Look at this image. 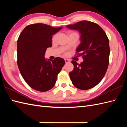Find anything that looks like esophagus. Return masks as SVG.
<instances>
[{
  "label": "esophagus",
  "mask_w": 127,
  "mask_h": 127,
  "mask_svg": "<svg viewBox=\"0 0 127 127\" xmlns=\"http://www.w3.org/2000/svg\"><path fill=\"white\" fill-rule=\"evenodd\" d=\"M64 61H65L66 63H68L70 62V61L69 60V59H64Z\"/></svg>",
  "instance_id": "1"
}]
</instances>
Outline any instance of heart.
<instances>
[{
    "mask_svg": "<svg viewBox=\"0 0 127 127\" xmlns=\"http://www.w3.org/2000/svg\"><path fill=\"white\" fill-rule=\"evenodd\" d=\"M56 36H57V35H55V36H54V37H53V39H52L53 41H55V40L56 39Z\"/></svg>",
    "mask_w": 127,
    "mask_h": 127,
    "instance_id": "obj_1",
    "label": "heart"
}]
</instances>
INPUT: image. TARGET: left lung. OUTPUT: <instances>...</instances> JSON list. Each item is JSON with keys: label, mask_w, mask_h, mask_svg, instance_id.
<instances>
[{"label": "left lung", "mask_w": 127, "mask_h": 127, "mask_svg": "<svg viewBox=\"0 0 127 127\" xmlns=\"http://www.w3.org/2000/svg\"><path fill=\"white\" fill-rule=\"evenodd\" d=\"M66 27L79 32L81 43L76 51L83 59L80 64L71 61L74 69L70 72V77L75 87L89 90L98 85L106 72L110 56L109 39L100 27L90 21H82Z\"/></svg>", "instance_id": "8db88e82"}]
</instances>
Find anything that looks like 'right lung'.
<instances>
[{
	"label": "right lung",
	"instance_id": "1",
	"mask_svg": "<svg viewBox=\"0 0 127 127\" xmlns=\"http://www.w3.org/2000/svg\"><path fill=\"white\" fill-rule=\"evenodd\" d=\"M62 27L33 24L27 26L18 37V69L27 83L35 90L46 92L52 88L65 64V61L60 57L54 60L45 58L46 49L52 46V35Z\"/></svg>",
	"mask_w": 127,
	"mask_h": 127
}]
</instances>
